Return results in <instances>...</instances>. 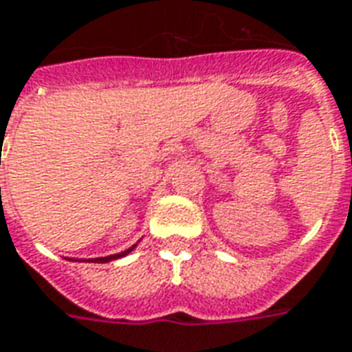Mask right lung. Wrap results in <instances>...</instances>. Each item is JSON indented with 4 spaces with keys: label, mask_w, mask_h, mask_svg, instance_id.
Masks as SVG:
<instances>
[{
    "label": "right lung",
    "mask_w": 352,
    "mask_h": 352,
    "mask_svg": "<svg viewBox=\"0 0 352 352\" xmlns=\"http://www.w3.org/2000/svg\"><path fill=\"white\" fill-rule=\"evenodd\" d=\"M141 241V239H139ZM137 241V243H139ZM137 243L135 245H131V247L128 248V250H124V252H118V254H111V256H104V258H89V260H72V258H68V260H72V261H89V263H107V261H115L118 260V258H124V256H128L133 248L137 247Z\"/></svg>",
    "instance_id": "right-lung-1"
}]
</instances>
